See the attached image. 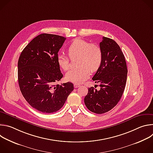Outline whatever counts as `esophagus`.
I'll use <instances>...</instances> for the list:
<instances>
[{"label": "esophagus", "instance_id": "obj_1", "mask_svg": "<svg viewBox=\"0 0 153 153\" xmlns=\"http://www.w3.org/2000/svg\"><path fill=\"white\" fill-rule=\"evenodd\" d=\"M80 86V85H79V84H77V83H74V88H78V87H79Z\"/></svg>", "mask_w": 153, "mask_h": 153}]
</instances>
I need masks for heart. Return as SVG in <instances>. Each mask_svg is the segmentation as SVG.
Returning a JSON list of instances; mask_svg holds the SVG:
<instances>
[{"label":"heart","instance_id":"heart-1","mask_svg":"<svg viewBox=\"0 0 153 153\" xmlns=\"http://www.w3.org/2000/svg\"><path fill=\"white\" fill-rule=\"evenodd\" d=\"M68 55L71 58L78 57L77 68L70 70L65 74V79L68 82L81 83L88 79L91 71L97 70L102 62V52L96 44H91L82 39H76L68 48ZM57 63L60 68L66 71L69 68L70 60L67 56L59 54Z\"/></svg>","mask_w":153,"mask_h":153}]
</instances>
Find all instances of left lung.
Masks as SVG:
<instances>
[{
  "instance_id": "8db88e82",
  "label": "left lung",
  "mask_w": 153,
  "mask_h": 153,
  "mask_svg": "<svg viewBox=\"0 0 153 153\" xmlns=\"http://www.w3.org/2000/svg\"><path fill=\"white\" fill-rule=\"evenodd\" d=\"M100 48L102 60L92 79L100 83V89L89 88L84 99L87 108L96 114L106 113L117 104L125 90L128 73L125 56L114 40L103 37Z\"/></svg>"
}]
</instances>
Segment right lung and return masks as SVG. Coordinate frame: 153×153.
I'll list each match as a JSON object with an SVG mask.
<instances>
[{
    "label": "right lung",
    "mask_w": 153,
    "mask_h": 153,
    "mask_svg": "<svg viewBox=\"0 0 153 153\" xmlns=\"http://www.w3.org/2000/svg\"><path fill=\"white\" fill-rule=\"evenodd\" d=\"M65 39L58 35L41 34L28 43L19 57L20 91L39 111L50 114L59 110L74 90L71 82L55 85L63 77L57 58Z\"/></svg>",
    "instance_id": "right-lung-1"
}]
</instances>
